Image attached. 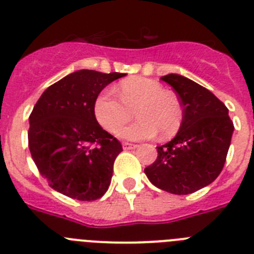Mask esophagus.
<instances>
[{
  "label": "esophagus",
  "mask_w": 254,
  "mask_h": 254,
  "mask_svg": "<svg viewBox=\"0 0 254 254\" xmlns=\"http://www.w3.org/2000/svg\"><path fill=\"white\" fill-rule=\"evenodd\" d=\"M138 145L136 144H131V143H123V148L125 149V151H129V149H135Z\"/></svg>",
  "instance_id": "34e87169"
}]
</instances>
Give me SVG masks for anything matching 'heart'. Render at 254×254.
Listing matches in <instances>:
<instances>
[{"mask_svg":"<svg viewBox=\"0 0 254 254\" xmlns=\"http://www.w3.org/2000/svg\"><path fill=\"white\" fill-rule=\"evenodd\" d=\"M118 92L121 101L107 89L94 102V116L109 133H116L133 118V112L139 120L119 131V136L124 139H148L158 133L162 139H169L179 131L183 124L182 102L158 81L127 79L119 85Z\"/></svg>","mask_w":254,"mask_h":254,"instance_id":"b5f03b06","label":"heart"}]
</instances>
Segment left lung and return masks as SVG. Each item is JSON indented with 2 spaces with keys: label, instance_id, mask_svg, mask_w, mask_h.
Segmentation results:
<instances>
[{
  "label": "left lung",
  "instance_id": "1",
  "mask_svg": "<svg viewBox=\"0 0 254 254\" xmlns=\"http://www.w3.org/2000/svg\"><path fill=\"white\" fill-rule=\"evenodd\" d=\"M174 88L183 106V124L157 160L145 167L149 182L173 194H190L220 175L234 131L229 110L208 89L179 74L161 78Z\"/></svg>",
  "mask_w": 254,
  "mask_h": 254
}]
</instances>
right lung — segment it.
Returning a JSON list of instances; mask_svg holds the SVG:
<instances>
[{
  "label": "right lung",
  "mask_w": 254,
  "mask_h": 254,
  "mask_svg": "<svg viewBox=\"0 0 254 254\" xmlns=\"http://www.w3.org/2000/svg\"><path fill=\"white\" fill-rule=\"evenodd\" d=\"M127 74L78 70L43 92L29 116V149L52 189L78 200L98 199L111 183L121 143L98 124L101 90Z\"/></svg>",
  "instance_id": "obj_1"
}]
</instances>
